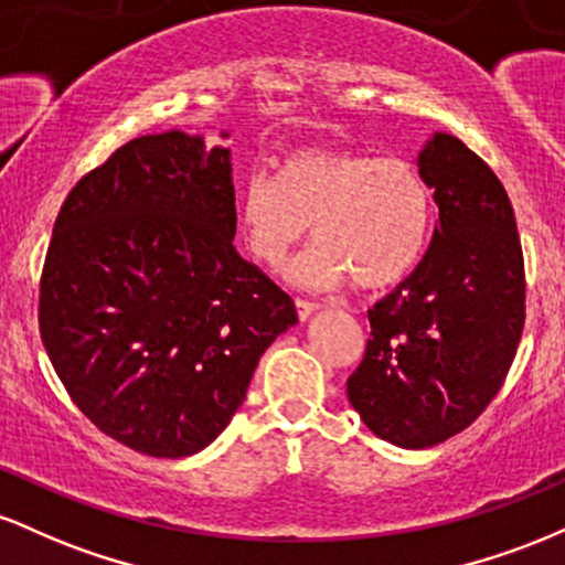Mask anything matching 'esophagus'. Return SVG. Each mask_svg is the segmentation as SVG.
Masks as SVG:
<instances>
[{"mask_svg": "<svg viewBox=\"0 0 565 565\" xmlns=\"http://www.w3.org/2000/svg\"><path fill=\"white\" fill-rule=\"evenodd\" d=\"M295 308H297V316H300V321H308L310 316H313L316 310H319V305L308 302V300H297Z\"/></svg>", "mask_w": 565, "mask_h": 565, "instance_id": "34e87169", "label": "esophagus"}]
</instances>
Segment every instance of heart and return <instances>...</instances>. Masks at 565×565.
I'll use <instances>...</instances> for the list:
<instances>
[{"mask_svg": "<svg viewBox=\"0 0 565 565\" xmlns=\"http://www.w3.org/2000/svg\"><path fill=\"white\" fill-rule=\"evenodd\" d=\"M242 244L257 263L281 265L308 238L319 246L289 268V281L332 289L353 278L380 291L414 274L433 231V193L408 159L337 148H297L278 180L252 174L236 201Z\"/></svg>", "mask_w": 565, "mask_h": 565, "instance_id": "heart-1", "label": "heart"}]
</instances>
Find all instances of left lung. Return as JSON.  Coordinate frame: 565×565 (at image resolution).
I'll use <instances>...</instances> for the list:
<instances>
[{"label":"left lung","mask_w":565,"mask_h":565,"mask_svg":"<svg viewBox=\"0 0 565 565\" xmlns=\"http://www.w3.org/2000/svg\"><path fill=\"white\" fill-rule=\"evenodd\" d=\"M417 167L438 225L414 274L369 310L372 340L348 380L364 425L401 449L436 446L478 419L526 321L521 238L497 174L446 132L425 142Z\"/></svg>","instance_id":"left-lung-1"}]
</instances>
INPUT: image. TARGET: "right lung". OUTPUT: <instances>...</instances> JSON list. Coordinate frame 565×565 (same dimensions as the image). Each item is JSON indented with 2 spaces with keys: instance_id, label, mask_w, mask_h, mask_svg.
Listing matches in <instances>:
<instances>
[{
  "instance_id": "obj_1",
  "label": "right lung",
  "mask_w": 565,
  "mask_h": 565,
  "mask_svg": "<svg viewBox=\"0 0 565 565\" xmlns=\"http://www.w3.org/2000/svg\"><path fill=\"white\" fill-rule=\"evenodd\" d=\"M228 138V132H220ZM231 148L142 135L57 212L39 332L89 423L148 457L210 446L295 302L238 257Z\"/></svg>"
}]
</instances>
